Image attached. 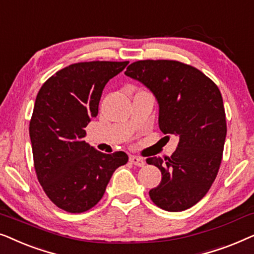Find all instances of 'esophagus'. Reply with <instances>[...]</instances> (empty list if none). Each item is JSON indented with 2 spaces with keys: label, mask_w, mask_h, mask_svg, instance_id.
Returning a JSON list of instances; mask_svg holds the SVG:
<instances>
[{
  "label": "esophagus",
  "mask_w": 254,
  "mask_h": 254,
  "mask_svg": "<svg viewBox=\"0 0 254 254\" xmlns=\"http://www.w3.org/2000/svg\"><path fill=\"white\" fill-rule=\"evenodd\" d=\"M129 162L131 163V164H134L136 166H144V164H145L144 159L141 157H137V156H130Z\"/></svg>",
  "instance_id": "obj_1"
}]
</instances>
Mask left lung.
Listing matches in <instances>:
<instances>
[{"label":"left lung","instance_id":"obj_1","mask_svg":"<svg viewBox=\"0 0 254 254\" xmlns=\"http://www.w3.org/2000/svg\"><path fill=\"white\" fill-rule=\"evenodd\" d=\"M125 74L157 98L159 129L179 136L170 157L147 158L162 172L150 199L168 211L189 209L206 195L220 170L227 135L220 89L199 69L175 60H140Z\"/></svg>","mask_w":254,"mask_h":254}]
</instances>
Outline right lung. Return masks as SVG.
I'll list each match as a JSON object with an SVG mask.
<instances>
[{
  "mask_svg": "<svg viewBox=\"0 0 254 254\" xmlns=\"http://www.w3.org/2000/svg\"><path fill=\"white\" fill-rule=\"evenodd\" d=\"M128 64H72L38 92L29 128L34 170L50 200L68 213L95 207L113 172L128 162L126 152L104 154L83 140L85 127L98 114L104 86Z\"/></svg>",
  "mask_w": 254,
  "mask_h": 254,
  "instance_id": "add662e5",
  "label": "right lung"
}]
</instances>
